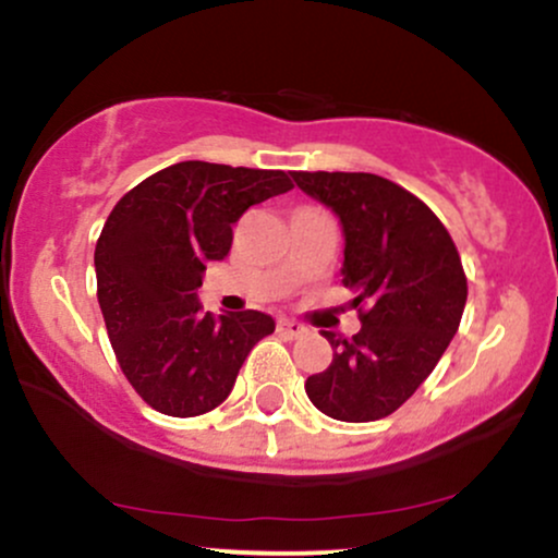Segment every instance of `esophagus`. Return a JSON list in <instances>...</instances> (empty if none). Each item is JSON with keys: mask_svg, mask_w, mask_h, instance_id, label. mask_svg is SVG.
Wrapping results in <instances>:
<instances>
[{"mask_svg": "<svg viewBox=\"0 0 558 558\" xmlns=\"http://www.w3.org/2000/svg\"><path fill=\"white\" fill-rule=\"evenodd\" d=\"M278 332L280 336H286V338H301L306 332V328L301 323H296V319H278Z\"/></svg>", "mask_w": 558, "mask_h": 558, "instance_id": "1", "label": "esophagus"}]
</instances>
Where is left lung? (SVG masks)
Masks as SVG:
<instances>
[{"label": "left lung", "instance_id": "obj_1", "mask_svg": "<svg viewBox=\"0 0 558 558\" xmlns=\"http://www.w3.org/2000/svg\"><path fill=\"white\" fill-rule=\"evenodd\" d=\"M343 230V283L360 296L354 338L325 330L332 362L306 377L323 414L375 422L393 414L433 373L457 336L466 278L457 246L417 196L373 172H291Z\"/></svg>", "mask_w": 558, "mask_h": 558}]
</instances>
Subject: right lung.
<instances>
[{
    "label": "right lung",
    "instance_id": "add662e5",
    "mask_svg": "<svg viewBox=\"0 0 558 558\" xmlns=\"http://www.w3.org/2000/svg\"><path fill=\"white\" fill-rule=\"evenodd\" d=\"M283 170L189 159L155 172L114 204L96 241V296L120 367L168 417H196L228 399L241 364L275 330L265 312H202L196 288L228 257L233 226L286 194Z\"/></svg>",
    "mask_w": 558,
    "mask_h": 558
}]
</instances>
